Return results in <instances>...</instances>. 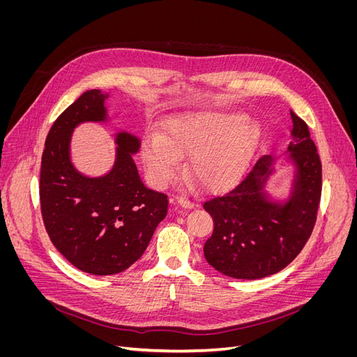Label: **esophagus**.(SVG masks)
<instances>
[{
  "mask_svg": "<svg viewBox=\"0 0 357 357\" xmlns=\"http://www.w3.org/2000/svg\"><path fill=\"white\" fill-rule=\"evenodd\" d=\"M171 207L172 208H193L195 207V204H193L192 201L186 199V198H176V199H171Z\"/></svg>",
  "mask_w": 357,
  "mask_h": 357,
  "instance_id": "esophagus-1",
  "label": "esophagus"
}]
</instances>
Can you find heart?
Returning a JSON list of instances; mask_svg holds the SVG:
<instances>
[{
    "label": "heart",
    "instance_id": "1",
    "mask_svg": "<svg viewBox=\"0 0 357 357\" xmlns=\"http://www.w3.org/2000/svg\"><path fill=\"white\" fill-rule=\"evenodd\" d=\"M259 139L261 126L243 113L186 112L169 117L160 134L144 135L142 159L158 188L176 178L180 159L188 156L189 178L202 189L225 190L244 177Z\"/></svg>",
    "mask_w": 357,
    "mask_h": 357
}]
</instances>
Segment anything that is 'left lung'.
I'll list each match as a JSON object with an SVG mask.
<instances>
[{
	"instance_id": "8db88e82",
	"label": "left lung",
	"mask_w": 357,
	"mask_h": 357,
	"mask_svg": "<svg viewBox=\"0 0 357 357\" xmlns=\"http://www.w3.org/2000/svg\"><path fill=\"white\" fill-rule=\"evenodd\" d=\"M294 139L284 160L294 167L283 198L266 189L277 158L259 159L229 193L204 204L214 222L204 256L219 273L256 280L282 271L299 255L316 223L321 195V162L307 123L291 112Z\"/></svg>"
}]
</instances>
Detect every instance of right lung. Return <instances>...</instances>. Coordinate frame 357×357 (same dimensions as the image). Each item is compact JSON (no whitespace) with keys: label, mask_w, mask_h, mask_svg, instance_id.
Returning a JSON list of instances; mask_svg holds the SVG:
<instances>
[{"label":"right lung","mask_w":357,"mask_h":357,"mask_svg":"<svg viewBox=\"0 0 357 357\" xmlns=\"http://www.w3.org/2000/svg\"><path fill=\"white\" fill-rule=\"evenodd\" d=\"M109 93L86 91L52 125L41 158L40 202L50 240L80 271L112 275L138 261L165 219L168 199L147 189L134 155L139 138L114 132L113 167L102 176H86L71 159V138L82 123H110Z\"/></svg>","instance_id":"add662e5"}]
</instances>
